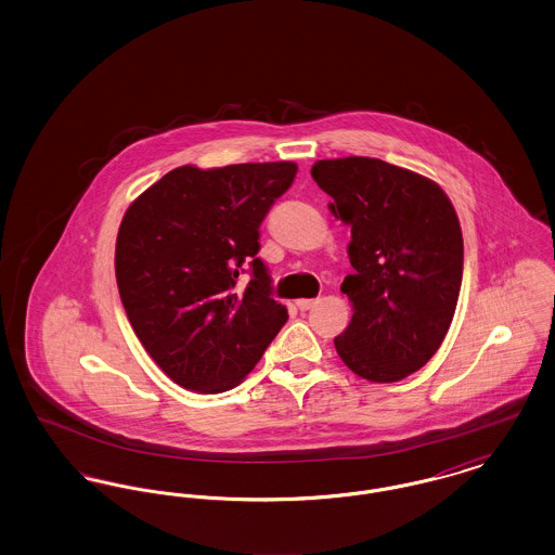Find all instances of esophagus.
Wrapping results in <instances>:
<instances>
[{
	"label": "esophagus",
	"mask_w": 555,
	"mask_h": 555,
	"mask_svg": "<svg viewBox=\"0 0 555 555\" xmlns=\"http://www.w3.org/2000/svg\"><path fill=\"white\" fill-rule=\"evenodd\" d=\"M317 304V299H297V308H299L301 312H308V310H312Z\"/></svg>",
	"instance_id": "1"
}]
</instances>
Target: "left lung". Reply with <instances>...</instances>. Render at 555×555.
<instances>
[{
  "instance_id": "left-lung-1",
  "label": "left lung",
  "mask_w": 555,
  "mask_h": 555,
  "mask_svg": "<svg viewBox=\"0 0 555 555\" xmlns=\"http://www.w3.org/2000/svg\"><path fill=\"white\" fill-rule=\"evenodd\" d=\"M328 208L351 227L345 276L353 317L335 347L372 383L423 369L448 335L457 306L464 241L446 191L423 175L376 158L312 166Z\"/></svg>"
}]
</instances>
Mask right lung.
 Listing matches in <instances>:
<instances>
[{
    "label": "right lung",
    "mask_w": 555,
    "mask_h": 555,
    "mask_svg": "<svg viewBox=\"0 0 555 555\" xmlns=\"http://www.w3.org/2000/svg\"><path fill=\"white\" fill-rule=\"evenodd\" d=\"M297 175L293 162L181 166L143 191L116 238V283L132 331L177 385L222 393L287 322L272 297L260 224ZM253 279L243 294L237 272Z\"/></svg>",
    "instance_id": "1"
}]
</instances>
